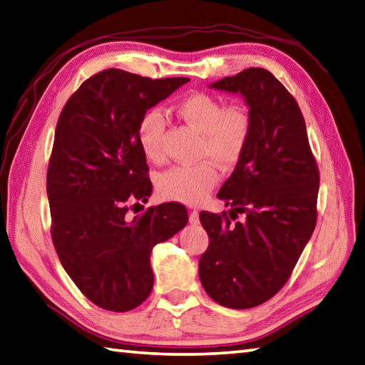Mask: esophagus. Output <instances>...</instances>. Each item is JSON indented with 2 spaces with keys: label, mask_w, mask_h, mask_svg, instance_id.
<instances>
[{
  "label": "esophagus",
  "mask_w": 365,
  "mask_h": 365,
  "mask_svg": "<svg viewBox=\"0 0 365 365\" xmlns=\"http://www.w3.org/2000/svg\"><path fill=\"white\" fill-rule=\"evenodd\" d=\"M189 222H190L192 225H197V223L200 222L198 210H190V212H189Z\"/></svg>",
  "instance_id": "1"
}]
</instances>
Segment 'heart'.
Segmentation results:
<instances>
[{
    "label": "heart",
    "instance_id": "obj_1",
    "mask_svg": "<svg viewBox=\"0 0 365 365\" xmlns=\"http://www.w3.org/2000/svg\"><path fill=\"white\" fill-rule=\"evenodd\" d=\"M176 114L201 133L200 153L220 165H232L245 151L251 135V115L242 106H226L215 96L197 92L184 96L175 106ZM165 121L162 112L151 109L137 123V142L148 160L164 158L162 135ZM218 181L215 167L209 160L168 168L159 176L158 189L165 200L198 205Z\"/></svg>",
    "mask_w": 365,
    "mask_h": 365
}]
</instances>
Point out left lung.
I'll return each instance as SVG.
<instances>
[{
    "label": "left lung",
    "instance_id": "1",
    "mask_svg": "<svg viewBox=\"0 0 365 365\" xmlns=\"http://www.w3.org/2000/svg\"><path fill=\"white\" fill-rule=\"evenodd\" d=\"M210 88L237 93L251 115V135L218 192L230 215L200 214L209 247L198 274L206 294L225 307L248 309L286 284L317 222L319 170L302 110L264 68L223 78ZM237 213L244 222L232 224Z\"/></svg>",
    "mask_w": 365,
    "mask_h": 365
}]
</instances>
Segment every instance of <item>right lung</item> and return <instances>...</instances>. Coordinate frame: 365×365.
Instances as JSON below:
<instances>
[{"label": "right lung", "instance_id": "right-lung-1", "mask_svg": "<svg viewBox=\"0 0 365 365\" xmlns=\"http://www.w3.org/2000/svg\"><path fill=\"white\" fill-rule=\"evenodd\" d=\"M189 81L109 68L84 81L59 115L46 176L53 244L78 289L106 311L126 312L147 299L153 247L187 225L180 203L131 218L128 201H148L153 192L137 123Z\"/></svg>", "mask_w": 365, "mask_h": 365}]
</instances>
